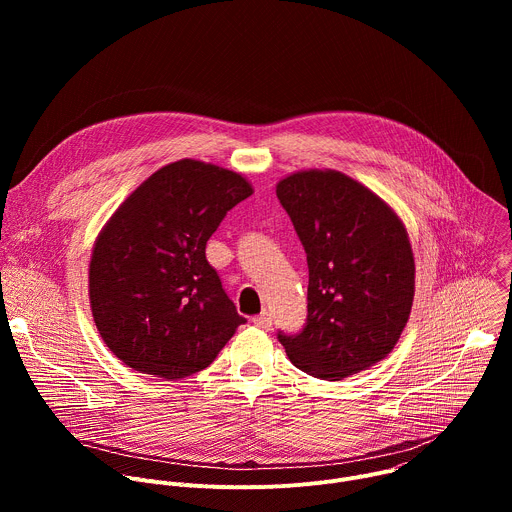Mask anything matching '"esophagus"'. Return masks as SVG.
I'll list each match as a JSON object with an SVG mask.
<instances>
[{"instance_id":"esophagus-1","label":"esophagus","mask_w":512,"mask_h":512,"mask_svg":"<svg viewBox=\"0 0 512 512\" xmlns=\"http://www.w3.org/2000/svg\"><path fill=\"white\" fill-rule=\"evenodd\" d=\"M271 314L269 312H261L259 316H255L253 318V324L257 326V328H263V330H269L271 328Z\"/></svg>"}]
</instances>
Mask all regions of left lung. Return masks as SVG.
Returning a JSON list of instances; mask_svg holds the SVG:
<instances>
[{"label":"left lung","mask_w":512,"mask_h":512,"mask_svg":"<svg viewBox=\"0 0 512 512\" xmlns=\"http://www.w3.org/2000/svg\"><path fill=\"white\" fill-rule=\"evenodd\" d=\"M277 198L308 257V322L277 334L289 360L340 381L381 362L399 342L415 296V261L399 214L336 170L281 178Z\"/></svg>","instance_id":"left-lung-1"}]
</instances>
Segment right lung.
Wrapping results in <instances>:
<instances>
[{
    "mask_svg": "<svg viewBox=\"0 0 512 512\" xmlns=\"http://www.w3.org/2000/svg\"><path fill=\"white\" fill-rule=\"evenodd\" d=\"M253 194L239 172L178 160L143 180L99 233L89 300L107 348L129 369L186 379L247 320L206 261V241Z\"/></svg>",
    "mask_w": 512,
    "mask_h": 512,
    "instance_id": "1",
    "label": "right lung"
}]
</instances>
